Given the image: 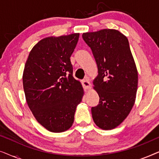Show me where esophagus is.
<instances>
[{"label": "esophagus", "mask_w": 159, "mask_h": 159, "mask_svg": "<svg viewBox=\"0 0 159 159\" xmlns=\"http://www.w3.org/2000/svg\"><path fill=\"white\" fill-rule=\"evenodd\" d=\"M82 86H83V88L85 89H89L90 87V82L88 81V80H84L82 81Z\"/></svg>", "instance_id": "1"}]
</instances>
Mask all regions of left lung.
I'll list each match as a JSON object with an SVG mask.
<instances>
[{
    "label": "left lung",
    "mask_w": 159,
    "mask_h": 159,
    "mask_svg": "<svg viewBox=\"0 0 159 159\" xmlns=\"http://www.w3.org/2000/svg\"><path fill=\"white\" fill-rule=\"evenodd\" d=\"M92 50L98 75L93 80L98 105L92 107L93 121L102 129L119 126L131 111L136 98L138 75L129 41L116 30L82 34Z\"/></svg>",
    "instance_id": "8db88e82"
}]
</instances>
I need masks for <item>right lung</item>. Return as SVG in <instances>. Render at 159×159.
I'll use <instances>...</instances> for the list:
<instances>
[{
	"instance_id": "add662e5",
	"label": "right lung",
	"mask_w": 159,
	"mask_h": 159,
	"mask_svg": "<svg viewBox=\"0 0 159 159\" xmlns=\"http://www.w3.org/2000/svg\"><path fill=\"white\" fill-rule=\"evenodd\" d=\"M79 33L48 37L30 52L23 72L27 105L36 120L52 132L71 127L84 90L73 77L70 57Z\"/></svg>"
}]
</instances>
